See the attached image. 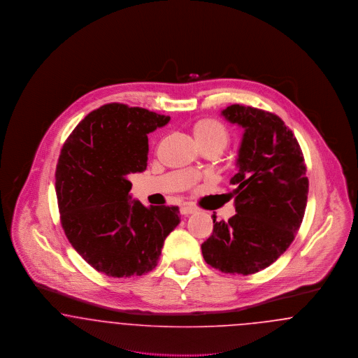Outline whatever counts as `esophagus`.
Segmentation results:
<instances>
[{
	"mask_svg": "<svg viewBox=\"0 0 358 358\" xmlns=\"http://www.w3.org/2000/svg\"><path fill=\"white\" fill-rule=\"evenodd\" d=\"M180 212H181V215H192V213H194L196 212V208L194 206H190V205H184V206H181V209H180Z\"/></svg>",
	"mask_w": 358,
	"mask_h": 358,
	"instance_id": "1",
	"label": "esophagus"
}]
</instances>
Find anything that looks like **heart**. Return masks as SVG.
<instances>
[{
	"label": "heart",
	"mask_w": 358,
	"mask_h": 358,
	"mask_svg": "<svg viewBox=\"0 0 358 358\" xmlns=\"http://www.w3.org/2000/svg\"><path fill=\"white\" fill-rule=\"evenodd\" d=\"M196 143L200 149L212 148L219 152L229 142V130L220 120L213 118L199 120L192 127Z\"/></svg>",
	"instance_id": "heart-1"
}]
</instances>
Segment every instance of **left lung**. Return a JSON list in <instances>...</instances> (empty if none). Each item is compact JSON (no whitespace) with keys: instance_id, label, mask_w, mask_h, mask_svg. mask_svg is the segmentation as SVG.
<instances>
[{"instance_id":"1","label":"left lung","mask_w":358,"mask_h":358,"mask_svg":"<svg viewBox=\"0 0 358 358\" xmlns=\"http://www.w3.org/2000/svg\"><path fill=\"white\" fill-rule=\"evenodd\" d=\"M222 115L244 130L229 181L236 215L213 219L201 251L222 273L250 275L273 264L295 238L306 209V165L296 138L273 113L232 104Z\"/></svg>"}]
</instances>
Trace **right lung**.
<instances>
[{
	"label": "right lung",
	"instance_id": "1",
	"mask_svg": "<svg viewBox=\"0 0 358 358\" xmlns=\"http://www.w3.org/2000/svg\"><path fill=\"white\" fill-rule=\"evenodd\" d=\"M171 117L110 103L90 113L66 141L56 166V196L71 245L113 278L155 268L164 241L180 224L178 206L131 200L129 177L148 166V134Z\"/></svg>",
	"mask_w": 358,
	"mask_h": 358
}]
</instances>
